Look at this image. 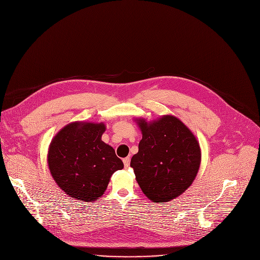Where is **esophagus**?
<instances>
[{
  "label": "esophagus",
  "instance_id": "1",
  "mask_svg": "<svg viewBox=\"0 0 260 260\" xmlns=\"http://www.w3.org/2000/svg\"><path fill=\"white\" fill-rule=\"evenodd\" d=\"M123 162H124V167L125 168H128L130 166V158L129 157L123 159Z\"/></svg>",
  "mask_w": 260,
  "mask_h": 260
}]
</instances>
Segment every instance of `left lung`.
<instances>
[{"label":"left lung","instance_id":"8db88e82","mask_svg":"<svg viewBox=\"0 0 260 260\" xmlns=\"http://www.w3.org/2000/svg\"><path fill=\"white\" fill-rule=\"evenodd\" d=\"M138 125L142 139L130 166L143 193L153 203L168 202L188 188L197 176L201 150L190 130L177 118L164 116Z\"/></svg>","mask_w":260,"mask_h":260}]
</instances>
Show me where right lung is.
Wrapping results in <instances>:
<instances>
[{"instance_id":"add662e5","label":"right lung","mask_w":260,"mask_h":260,"mask_svg":"<svg viewBox=\"0 0 260 260\" xmlns=\"http://www.w3.org/2000/svg\"><path fill=\"white\" fill-rule=\"evenodd\" d=\"M105 124L72 123L51 141L48 165L52 177L71 198L91 202L100 198L110 178L124 164L101 140Z\"/></svg>"}]
</instances>
